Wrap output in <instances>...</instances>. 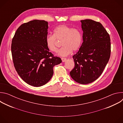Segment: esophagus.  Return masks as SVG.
Instances as JSON below:
<instances>
[{
	"label": "esophagus",
	"instance_id": "1",
	"mask_svg": "<svg viewBox=\"0 0 123 123\" xmlns=\"http://www.w3.org/2000/svg\"><path fill=\"white\" fill-rule=\"evenodd\" d=\"M61 59H62V61L63 62H64L67 60V59L66 58H61Z\"/></svg>",
	"mask_w": 123,
	"mask_h": 123
}]
</instances>
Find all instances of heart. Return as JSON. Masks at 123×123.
<instances>
[{
	"label": "heart",
	"mask_w": 123,
	"mask_h": 123,
	"mask_svg": "<svg viewBox=\"0 0 123 123\" xmlns=\"http://www.w3.org/2000/svg\"><path fill=\"white\" fill-rule=\"evenodd\" d=\"M57 40L62 41L63 46L58 51V55L61 56L68 55L73 51L78 50L82 42L81 31L76 28L62 24L54 30V35L48 34L45 38V44L48 49L52 52H56L58 49Z\"/></svg>",
	"instance_id": "obj_1"
}]
</instances>
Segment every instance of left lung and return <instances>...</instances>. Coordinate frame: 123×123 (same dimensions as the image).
I'll return each mask as SVG.
<instances>
[{"instance_id": "8db88e82", "label": "left lung", "mask_w": 123, "mask_h": 123, "mask_svg": "<svg viewBox=\"0 0 123 123\" xmlns=\"http://www.w3.org/2000/svg\"><path fill=\"white\" fill-rule=\"evenodd\" d=\"M83 42L73 57L74 68L70 75L76 82L87 84L96 80L102 74L111 56L109 34L99 22L81 20Z\"/></svg>"}]
</instances>
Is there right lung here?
<instances>
[{"label": "right lung", "instance_id": "obj_1", "mask_svg": "<svg viewBox=\"0 0 123 123\" xmlns=\"http://www.w3.org/2000/svg\"><path fill=\"white\" fill-rule=\"evenodd\" d=\"M48 23L33 20L22 24L12 39L11 51L17 74L28 84L40 86L48 83L54 74V67L61 63L46 47Z\"/></svg>", "mask_w": 123, "mask_h": 123}]
</instances>
